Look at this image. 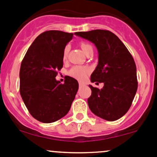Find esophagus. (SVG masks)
I'll use <instances>...</instances> for the list:
<instances>
[{"instance_id":"34e87169","label":"esophagus","mask_w":157,"mask_h":157,"mask_svg":"<svg viewBox=\"0 0 157 157\" xmlns=\"http://www.w3.org/2000/svg\"><path fill=\"white\" fill-rule=\"evenodd\" d=\"M84 83H81V82H79V86H84Z\"/></svg>"}]
</instances>
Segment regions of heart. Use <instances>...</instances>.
Here are the masks:
<instances>
[{
    "instance_id": "b5f03b06",
    "label": "heart",
    "mask_w": 157,
    "mask_h": 157,
    "mask_svg": "<svg viewBox=\"0 0 157 157\" xmlns=\"http://www.w3.org/2000/svg\"><path fill=\"white\" fill-rule=\"evenodd\" d=\"M80 47H81L82 50L83 51L85 54H86L90 49H93V47L91 46V45L87 43V42H82L80 43ZM70 50V46L68 45H66L65 48H64V51H63V59L65 60L67 56V54H68ZM90 71L88 67H83V66H74L70 70L69 74L71 76V77H74V78L77 79V80H83V79L86 77L87 73Z\"/></svg>"
}]
</instances>
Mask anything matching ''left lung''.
I'll use <instances>...</instances> for the list:
<instances>
[{"mask_svg":"<svg viewBox=\"0 0 157 157\" xmlns=\"http://www.w3.org/2000/svg\"><path fill=\"white\" fill-rule=\"evenodd\" d=\"M74 34L96 45L99 61L91 74L92 83H103L101 90L90 85L89 108L96 116L112 121L125 115L137 90L136 64L117 36L109 30L95 29Z\"/></svg>","mask_w":157,"mask_h":157,"instance_id":"left-lung-1","label":"left lung"}]
</instances>
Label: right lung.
<instances>
[{"mask_svg": "<svg viewBox=\"0 0 157 157\" xmlns=\"http://www.w3.org/2000/svg\"><path fill=\"white\" fill-rule=\"evenodd\" d=\"M73 33L49 30L36 37L26 52L20 70V93L32 116L52 123L65 116L78 90V82L67 77L56 80L63 67V51Z\"/></svg>", "mask_w": 157, "mask_h": 157, "instance_id": "right-lung-1", "label": "right lung"}]
</instances>
